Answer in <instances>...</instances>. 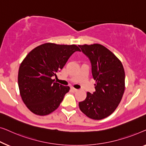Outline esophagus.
I'll use <instances>...</instances> for the list:
<instances>
[{"label": "esophagus", "instance_id": "34e87169", "mask_svg": "<svg viewBox=\"0 0 146 146\" xmlns=\"http://www.w3.org/2000/svg\"><path fill=\"white\" fill-rule=\"evenodd\" d=\"M71 91H72L73 92H77L78 90L77 89H75V88H73V87H71Z\"/></svg>", "mask_w": 146, "mask_h": 146}]
</instances>
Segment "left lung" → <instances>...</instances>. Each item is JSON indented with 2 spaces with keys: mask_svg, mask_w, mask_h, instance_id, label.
Returning a JSON list of instances; mask_svg holds the SVG:
<instances>
[{
  "mask_svg": "<svg viewBox=\"0 0 146 146\" xmlns=\"http://www.w3.org/2000/svg\"><path fill=\"white\" fill-rule=\"evenodd\" d=\"M89 57L92 74L96 81L95 92H87L80 102V110L93 120H101L113 113L120 103L125 90V72L122 63L113 53L101 44L79 45Z\"/></svg>",
  "mask_w": 146,
  "mask_h": 146,
  "instance_id": "8db88e82",
  "label": "left lung"
}]
</instances>
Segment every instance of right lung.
<instances>
[{"mask_svg":"<svg viewBox=\"0 0 146 146\" xmlns=\"http://www.w3.org/2000/svg\"><path fill=\"white\" fill-rule=\"evenodd\" d=\"M81 52L76 45L46 43L30 52L20 65L18 87L24 103L33 113L45 116L59 107L70 88L55 82L71 55Z\"/></svg>","mask_w":146,"mask_h":146,"instance_id":"1","label":"right lung"}]
</instances>
